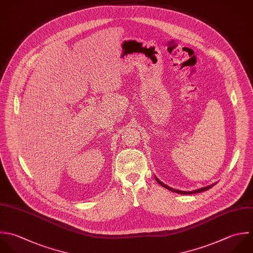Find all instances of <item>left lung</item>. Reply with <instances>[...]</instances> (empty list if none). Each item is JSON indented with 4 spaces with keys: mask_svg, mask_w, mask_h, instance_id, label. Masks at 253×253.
<instances>
[{
    "mask_svg": "<svg viewBox=\"0 0 253 253\" xmlns=\"http://www.w3.org/2000/svg\"><path fill=\"white\" fill-rule=\"evenodd\" d=\"M156 180L162 185V186H164V187H166L167 189H169V190H170V191H172V192H175V193H179V194H184V195H186V194H194V193H200V192H203V191H206V190H208V189H210L211 187H213L215 184H212V185H209V186H206V187H203V188H200V189H197V190H194V191H181V190H177V189H173V188H171V187H169L168 185H166L165 183H163L162 181H160L157 177H156Z\"/></svg>",
    "mask_w": 253,
    "mask_h": 253,
    "instance_id": "1",
    "label": "left lung"
}]
</instances>
